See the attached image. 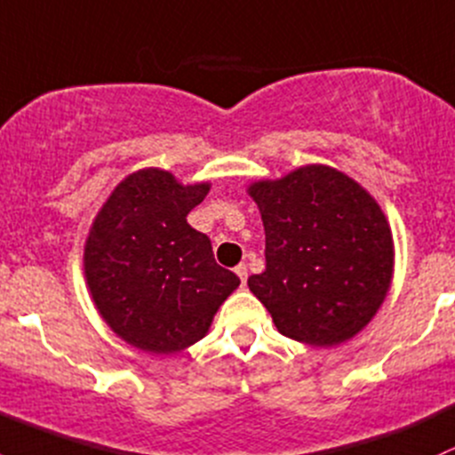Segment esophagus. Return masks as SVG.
Segmentation results:
<instances>
[{"instance_id":"esophagus-1","label":"esophagus","mask_w":455,"mask_h":455,"mask_svg":"<svg viewBox=\"0 0 455 455\" xmlns=\"http://www.w3.org/2000/svg\"><path fill=\"white\" fill-rule=\"evenodd\" d=\"M234 273H236V275L241 277V284L245 286V282H247V265H238L236 268H234Z\"/></svg>"}]
</instances>
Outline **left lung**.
<instances>
[{
    "label": "left lung",
    "mask_w": 455,
    "mask_h": 455,
    "mask_svg": "<svg viewBox=\"0 0 455 455\" xmlns=\"http://www.w3.org/2000/svg\"><path fill=\"white\" fill-rule=\"evenodd\" d=\"M247 193L267 236V268L247 286L277 331L315 347L354 339L393 284L395 243L382 206L330 164L256 180Z\"/></svg>",
    "instance_id": "left-lung-1"
}]
</instances>
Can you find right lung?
I'll return each instance as SVG.
<instances>
[{
  "mask_svg": "<svg viewBox=\"0 0 455 455\" xmlns=\"http://www.w3.org/2000/svg\"><path fill=\"white\" fill-rule=\"evenodd\" d=\"M210 187L145 167L125 175L92 219L86 288L106 325L136 349L171 355L195 345L241 284L187 221Z\"/></svg>",
  "mask_w": 455,
  "mask_h": 455,
  "instance_id": "obj_1",
  "label": "right lung"
}]
</instances>
